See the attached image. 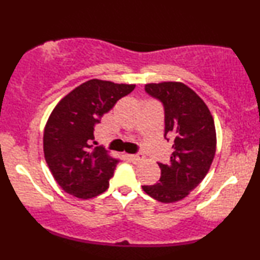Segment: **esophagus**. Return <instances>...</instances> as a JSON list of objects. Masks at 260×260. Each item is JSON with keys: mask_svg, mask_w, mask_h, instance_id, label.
Listing matches in <instances>:
<instances>
[{"mask_svg": "<svg viewBox=\"0 0 260 260\" xmlns=\"http://www.w3.org/2000/svg\"><path fill=\"white\" fill-rule=\"evenodd\" d=\"M129 159H131V161H132L133 164H140V162H143V161L145 160V156L143 154L138 153V154L129 155Z\"/></svg>", "mask_w": 260, "mask_h": 260, "instance_id": "34e87169", "label": "esophagus"}]
</instances>
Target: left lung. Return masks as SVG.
I'll use <instances>...</instances> for the list:
<instances>
[{
  "label": "left lung",
  "instance_id": "obj_1",
  "mask_svg": "<svg viewBox=\"0 0 260 260\" xmlns=\"http://www.w3.org/2000/svg\"><path fill=\"white\" fill-rule=\"evenodd\" d=\"M145 91L161 101L165 111V139L172 142L168 164H159L160 180L143 190L161 203L181 201L207 176L216 151L214 118L208 106L186 84H145Z\"/></svg>",
  "mask_w": 260,
  "mask_h": 260
}]
</instances>
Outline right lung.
Instances as JSON below:
<instances>
[{
    "instance_id": "add662e5",
    "label": "right lung",
    "mask_w": 260,
    "mask_h": 260,
    "mask_svg": "<svg viewBox=\"0 0 260 260\" xmlns=\"http://www.w3.org/2000/svg\"><path fill=\"white\" fill-rule=\"evenodd\" d=\"M134 84L90 79L67 94L56 105L44 131L47 166L64 192L89 199L109 188L118 160L104 147L92 149L95 126Z\"/></svg>"
}]
</instances>
